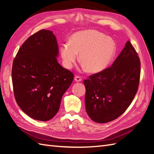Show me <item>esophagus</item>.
<instances>
[{"label": "esophagus", "mask_w": 154, "mask_h": 154, "mask_svg": "<svg viewBox=\"0 0 154 154\" xmlns=\"http://www.w3.org/2000/svg\"><path fill=\"white\" fill-rule=\"evenodd\" d=\"M82 77L81 76H76L75 77H74V80H75L76 82H81L82 81Z\"/></svg>", "instance_id": "1"}]
</instances>
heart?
I'll return each instance as SVG.
<instances>
[{
    "label": "heart",
    "mask_w": 154,
    "mask_h": 154,
    "mask_svg": "<svg viewBox=\"0 0 154 154\" xmlns=\"http://www.w3.org/2000/svg\"><path fill=\"white\" fill-rule=\"evenodd\" d=\"M116 51L113 40L106 38L101 32L87 30L76 32L70 44L62 45L61 55L64 66L71 69L78 60L90 72H97L104 69L112 58Z\"/></svg>",
    "instance_id": "obj_1"
}]
</instances>
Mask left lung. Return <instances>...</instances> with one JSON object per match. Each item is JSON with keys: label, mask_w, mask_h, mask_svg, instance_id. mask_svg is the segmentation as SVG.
I'll return each instance as SVG.
<instances>
[{"label": "left lung", "mask_w": 154, "mask_h": 154, "mask_svg": "<svg viewBox=\"0 0 154 154\" xmlns=\"http://www.w3.org/2000/svg\"><path fill=\"white\" fill-rule=\"evenodd\" d=\"M141 63L130 41L110 67L83 81L85 109L94 122L105 123L123 114L138 90Z\"/></svg>", "instance_id": "obj_1"}]
</instances>
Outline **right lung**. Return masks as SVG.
<instances>
[{
    "label": "right lung",
    "mask_w": 154,
    "mask_h": 154,
    "mask_svg": "<svg viewBox=\"0 0 154 154\" xmlns=\"http://www.w3.org/2000/svg\"><path fill=\"white\" fill-rule=\"evenodd\" d=\"M58 54L53 32L42 29L24 42L13 60L11 75L15 100L34 119H52L74 80L73 73L58 63Z\"/></svg>",
    "instance_id": "right-lung-1"
}]
</instances>
